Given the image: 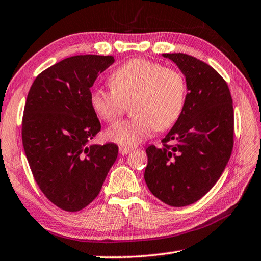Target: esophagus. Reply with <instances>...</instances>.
<instances>
[{
    "instance_id": "esophagus-1",
    "label": "esophagus",
    "mask_w": 261,
    "mask_h": 261,
    "mask_svg": "<svg viewBox=\"0 0 261 261\" xmlns=\"http://www.w3.org/2000/svg\"><path fill=\"white\" fill-rule=\"evenodd\" d=\"M132 150L130 147H126V146H119V154L122 155H125L127 153H130Z\"/></svg>"
}]
</instances>
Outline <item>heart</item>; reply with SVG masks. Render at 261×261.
<instances>
[{"instance_id": "obj_1", "label": "heart", "mask_w": 261, "mask_h": 261, "mask_svg": "<svg viewBox=\"0 0 261 261\" xmlns=\"http://www.w3.org/2000/svg\"><path fill=\"white\" fill-rule=\"evenodd\" d=\"M111 89H95L90 107L97 117L114 123L130 105L134 117L109 127L106 137L123 146L142 144L155 130H167L182 113L186 101L184 74L147 59H132L110 74Z\"/></svg>"}]
</instances>
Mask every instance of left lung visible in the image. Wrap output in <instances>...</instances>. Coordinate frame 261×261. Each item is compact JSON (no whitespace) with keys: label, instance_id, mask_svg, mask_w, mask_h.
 Here are the masks:
<instances>
[{"label":"left lung","instance_id":"8db88e82","mask_svg":"<svg viewBox=\"0 0 261 261\" xmlns=\"http://www.w3.org/2000/svg\"><path fill=\"white\" fill-rule=\"evenodd\" d=\"M186 76L188 93L174 126L160 148H146L144 179L156 198L172 206L203 197L220 179L233 147V107L229 87L203 61L164 53Z\"/></svg>","mask_w":261,"mask_h":261}]
</instances>
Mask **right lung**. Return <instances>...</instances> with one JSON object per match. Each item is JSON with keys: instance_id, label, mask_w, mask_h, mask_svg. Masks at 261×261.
Listing matches in <instances>:
<instances>
[{"instance_id": "right-lung-1", "label": "right lung", "mask_w": 261, "mask_h": 261, "mask_svg": "<svg viewBox=\"0 0 261 261\" xmlns=\"http://www.w3.org/2000/svg\"><path fill=\"white\" fill-rule=\"evenodd\" d=\"M111 56H74L35 79L24 107L22 139L38 187L65 212H79L98 195L118 146L88 145L101 123L90 88L114 63Z\"/></svg>"}]
</instances>
